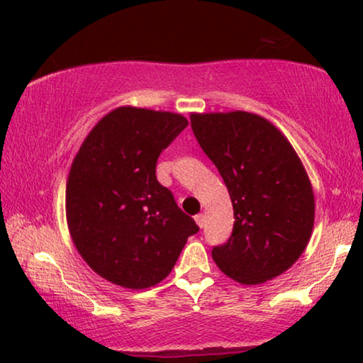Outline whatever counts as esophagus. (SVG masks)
<instances>
[{"label":"esophagus","mask_w":363,"mask_h":363,"mask_svg":"<svg viewBox=\"0 0 363 363\" xmlns=\"http://www.w3.org/2000/svg\"><path fill=\"white\" fill-rule=\"evenodd\" d=\"M195 221H196L198 226L203 228V226H205V215H203V213H200V215H196L195 216Z\"/></svg>","instance_id":"esophagus-1"}]
</instances>
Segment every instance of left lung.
Segmentation results:
<instances>
[{
  "instance_id": "left-lung-1",
  "label": "left lung",
  "mask_w": 363,
  "mask_h": 363,
  "mask_svg": "<svg viewBox=\"0 0 363 363\" xmlns=\"http://www.w3.org/2000/svg\"><path fill=\"white\" fill-rule=\"evenodd\" d=\"M191 128L230 191L235 225L213 247L216 266L241 284H261L289 269L314 228V191L301 158L256 113H191Z\"/></svg>"
}]
</instances>
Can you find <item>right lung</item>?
<instances>
[{
    "instance_id": "1",
    "label": "right lung",
    "mask_w": 363,
    "mask_h": 363,
    "mask_svg": "<svg viewBox=\"0 0 363 363\" xmlns=\"http://www.w3.org/2000/svg\"><path fill=\"white\" fill-rule=\"evenodd\" d=\"M186 125L180 113L113 108L74 158L66 186L69 233L84 261L113 284H158L200 230L155 175L160 153Z\"/></svg>"
}]
</instances>
